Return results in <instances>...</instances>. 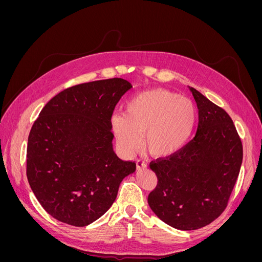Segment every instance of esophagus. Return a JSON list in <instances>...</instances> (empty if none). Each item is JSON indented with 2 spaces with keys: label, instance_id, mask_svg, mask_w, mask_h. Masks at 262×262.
<instances>
[{
  "label": "esophagus",
  "instance_id": "esophagus-1",
  "mask_svg": "<svg viewBox=\"0 0 262 262\" xmlns=\"http://www.w3.org/2000/svg\"><path fill=\"white\" fill-rule=\"evenodd\" d=\"M136 163H137V168H138L139 170H140V169H144V168L147 167L146 163H144L142 160H137Z\"/></svg>",
  "mask_w": 262,
  "mask_h": 262
}]
</instances>
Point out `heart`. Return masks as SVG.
Instances as JSON below:
<instances>
[{
  "mask_svg": "<svg viewBox=\"0 0 262 262\" xmlns=\"http://www.w3.org/2000/svg\"><path fill=\"white\" fill-rule=\"evenodd\" d=\"M196 110L187 97L164 89L140 93L128 101L125 115L112 118V128L118 145L131 154L142 144L156 157L177 153L191 136Z\"/></svg>",
  "mask_w": 262,
  "mask_h": 262,
  "instance_id": "heart-1",
  "label": "heart"
}]
</instances>
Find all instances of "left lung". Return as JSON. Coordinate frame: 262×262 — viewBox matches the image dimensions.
I'll return each mask as SVG.
<instances>
[{"mask_svg": "<svg viewBox=\"0 0 262 262\" xmlns=\"http://www.w3.org/2000/svg\"><path fill=\"white\" fill-rule=\"evenodd\" d=\"M199 110L194 138L177 153L149 164L157 186L149 208L169 226L192 231L226 208L243 162V145L224 109L189 86Z\"/></svg>", "mask_w": 262, "mask_h": 262, "instance_id": "left-lung-1", "label": "left lung"}]
</instances>
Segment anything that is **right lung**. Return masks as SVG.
I'll return each instance as SVG.
<instances>
[{
    "label": "right lung",
    "mask_w": 262,
    "mask_h": 262,
    "mask_svg": "<svg viewBox=\"0 0 262 262\" xmlns=\"http://www.w3.org/2000/svg\"><path fill=\"white\" fill-rule=\"evenodd\" d=\"M132 89L123 78L75 85L42 108L30 130L27 179L52 217L86 226L112 207L122 179L136 163L120 160L113 147L112 116Z\"/></svg>",
    "instance_id": "obj_1"
}]
</instances>
